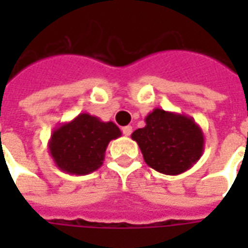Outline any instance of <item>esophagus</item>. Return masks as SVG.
<instances>
[{"mask_svg":"<svg viewBox=\"0 0 248 248\" xmlns=\"http://www.w3.org/2000/svg\"><path fill=\"white\" fill-rule=\"evenodd\" d=\"M122 133H124V135H126V137H129V135L133 133V127H131V126H124V127H122Z\"/></svg>","mask_w":248,"mask_h":248,"instance_id":"esophagus-1","label":"esophagus"}]
</instances>
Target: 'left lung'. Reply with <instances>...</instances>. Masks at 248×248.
I'll return each instance as SVG.
<instances>
[{
  "label": "left lung",
  "mask_w": 248,
  "mask_h": 248,
  "mask_svg": "<svg viewBox=\"0 0 248 248\" xmlns=\"http://www.w3.org/2000/svg\"><path fill=\"white\" fill-rule=\"evenodd\" d=\"M146 126L135 130L133 140L145 162L155 171L178 175L191 169L204 150L201 126L188 115L154 108L145 118Z\"/></svg>",
  "instance_id": "left-lung-1"
}]
</instances>
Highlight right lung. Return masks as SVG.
Here are the masks:
<instances>
[{"label":"right lung","instance_id":"obj_1","mask_svg":"<svg viewBox=\"0 0 248 248\" xmlns=\"http://www.w3.org/2000/svg\"><path fill=\"white\" fill-rule=\"evenodd\" d=\"M121 134L113 122H103L98 117L81 113L53 130L47 146L61 171L86 175L102 166L108 142Z\"/></svg>","mask_w":248,"mask_h":248}]
</instances>
